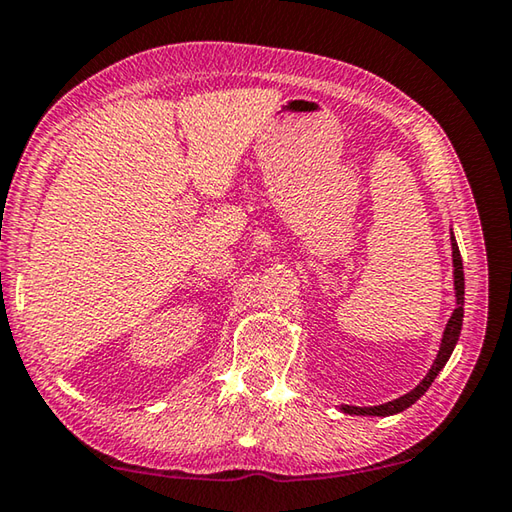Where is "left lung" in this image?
I'll return each mask as SVG.
<instances>
[{"label": "left lung", "instance_id": "8db88e82", "mask_svg": "<svg viewBox=\"0 0 512 512\" xmlns=\"http://www.w3.org/2000/svg\"><path fill=\"white\" fill-rule=\"evenodd\" d=\"M452 261H454V290H456V310L452 312L450 321H447L445 333H443V342L441 348H438V355L432 364V369L423 378V382L418 384L416 389H411L405 396H400L398 400L384 402V405L378 407H351V405H342L344 414H353V416H393L405 411L407 407L414 405V402L423 396V393L432 387V382L436 380V375L441 373L443 366L450 360V355L454 351L456 342H459L461 335V326H463V294H465V279H463V261H461V251L456 240L452 236Z\"/></svg>", "mask_w": 512, "mask_h": 512}]
</instances>
